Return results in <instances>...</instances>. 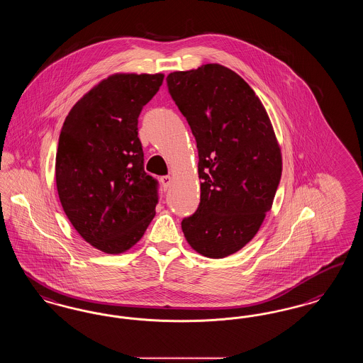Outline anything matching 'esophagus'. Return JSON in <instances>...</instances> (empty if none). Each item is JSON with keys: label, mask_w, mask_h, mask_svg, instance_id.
I'll use <instances>...</instances> for the list:
<instances>
[{"label": "esophagus", "mask_w": 363, "mask_h": 363, "mask_svg": "<svg viewBox=\"0 0 363 363\" xmlns=\"http://www.w3.org/2000/svg\"><path fill=\"white\" fill-rule=\"evenodd\" d=\"M160 182H162L164 190H167L173 184V178L170 175H163V177H160Z\"/></svg>", "instance_id": "obj_1"}]
</instances>
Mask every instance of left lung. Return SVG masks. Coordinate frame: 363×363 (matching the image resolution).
Masks as SVG:
<instances>
[{
  "instance_id": "8db88e82",
  "label": "left lung",
  "mask_w": 363,
  "mask_h": 363,
  "mask_svg": "<svg viewBox=\"0 0 363 363\" xmlns=\"http://www.w3.org/2000/svg\"><path fill=\"white\" fill-rule=\"evenodd\" d=\"M199 150L201 197L182 220L189 245L206 258L235 254L257 235L282 173L270 118L246 81L218 63L166 78Z\"/></svg>"
}]
</instances>
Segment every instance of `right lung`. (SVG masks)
I'll use <instances>...</instances> for the list:
<instances>
[{
	"label": "right lung",
	"instance_id": "1",
	"mask_svg": "<svg viewBox=\"0 0 363 363\" xmlns=\"http://www.w3.org/2000/svg\"><path fill=\"white\" fill-rule=\"evenodd\" d=\"M163 74H113L89 90L66 117L55 178L66 216L89 245L120 254L155 216L158 181L145 172L138 117Z\"/></svg>",
	"mask_w": 363,
	"mask_h": 363
}]
</instances>
